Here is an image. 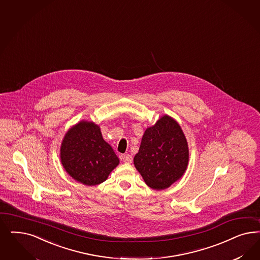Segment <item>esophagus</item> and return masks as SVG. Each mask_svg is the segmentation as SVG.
I'll use <instances>...</instances> for the list:
<instances>
[{
  "instance_id": "obj_1",
  "label": "esophagus",
  "mask_w": 260,
  "mask_h": 260,
  "mask_svg": "<svg viewBox=\"0 0 260 260\" xmlns=\"http://www.w3.org/2000/svg\"><path fill=\"white\" fill-rule=\"evenodd\" d=\"M121 159H122L124 162L131 164V162H132V160H133V158H132V156H131L130 154H124V155H122V156H121Z\"/></svg>"
}]
</instances>
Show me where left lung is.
I'll list each match as a JSON object with an SVG mask.
<instances>
[{
	"instance_id": "obj_1",
	"label": "left lung",
	"mask_w": 260,
	"mask_h": 260,
	"mask_svg": "<svg viewBox=\"0 0 260 260\" xmlns=\"http://www.w3.org/2000/svg\"><path fill=\"white\" fill-rule=\"evenodd\" d=\"M188 147L180 125L164 116L145 130L134 165L149 187L161 190L179 180L187 167Z\"/></svg>"
}]
</instances>
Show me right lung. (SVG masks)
<instances>
[{"label": "right lung", "mask_w": 260, "mask_h": 260, "mask_svg": "<svg viewBox=\"0 0 260 260\" xmlns=\"http://www.w3.org/2000/svg\"><path fill=\"white\" fill-rule=\"evenodd\" d=\"M61 162L68 173L79 183H103L119 159L93 122L80 121L68 131L61 144Z\"/></svg>", "instance_id": "right-lung-1"}]
</instances>
